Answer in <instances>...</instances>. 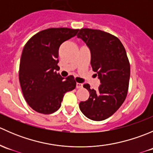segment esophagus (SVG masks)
Instances as JSON below:
<instances>
[{"label":"esophagus","mask_w":153,"mask_h":153,"mask_svg":"<svg viewBox=\"0 0 153 153\" xmlns=\"http://www.w3.org/2000/svg\"><path fill=\"white\" fill-rule=\"evenodd\" d=\"M83 84H81V83H76V88L79 89V88H82Z\"/></svg>","instance_id":"34e87169"}]
</instances>
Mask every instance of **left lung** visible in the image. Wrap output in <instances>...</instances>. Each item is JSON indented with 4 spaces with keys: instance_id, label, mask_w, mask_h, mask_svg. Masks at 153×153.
Returning <instances> with one entry per match:
<instances>
[{
    "instance_id": "1",
    "label": "left lung",
    "mask_w": 153,
    "mask_h": 153,
    "mask_svg": "<svg viewBox=\"0 0 153 153\" xmlns=\"http://www.w3.org/2000/svg\"><path fill=\"white\" fill-rule=\"evenodd\" d=\"M77 37L89 47L92 70L101 82L97 90L84 84L89 97L80 102L79 108L89 119L103 121L113 115L126 99L130 76L129 60L122 43L108 32L84 28Z\"/></svg>"
}]
</instances>
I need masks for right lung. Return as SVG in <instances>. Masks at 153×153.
I'll use <instances>...</instances> for the list:
<instances>
[{
	"mask_svg": "<svg viewBox=\"0 0 153 153\" xmlns=\"http://www.w3.org/2000/svg\"><path fill=\"white\" fill-rule=\"evenodd\" d=\"M78 29L49 28L35 34L23 49L19 67V81L29 106L42 114L56 112L64 94L76 86L74 77L62 78L56 71L58 50L64 41L75 36Z\"/></svg>",
	"mask_w": 153,
	"mask_h": 153,
	"instance_id": "obj_1",
	"label": "right lung"
}]
</instances>
